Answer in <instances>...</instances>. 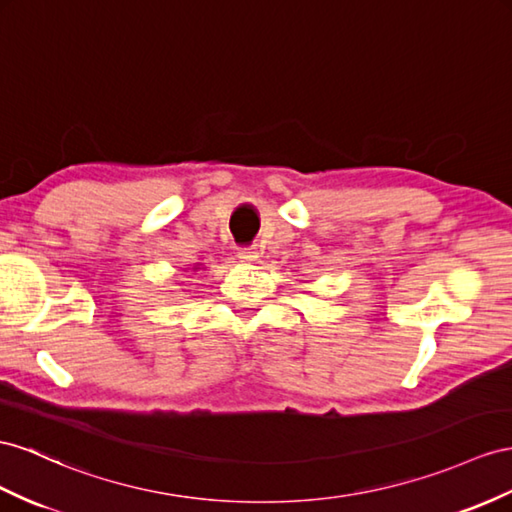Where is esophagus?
<instances>
[{"instance_id":"1","label":"esophagus","mask_w":512,"mask_h":512,"mask_svg":"<svg viewBox=\"0 0 512 512\" xmlns=\"http://www.w3.org/2000/svg\"><path fill=\"white\" fill-rule=\"evenodd\" d=\"M238 257H240V259H244V261H255L257 253L253 251V248H251V246H244V248H240V253H238Z\"/></svg>"}]
</instances>
